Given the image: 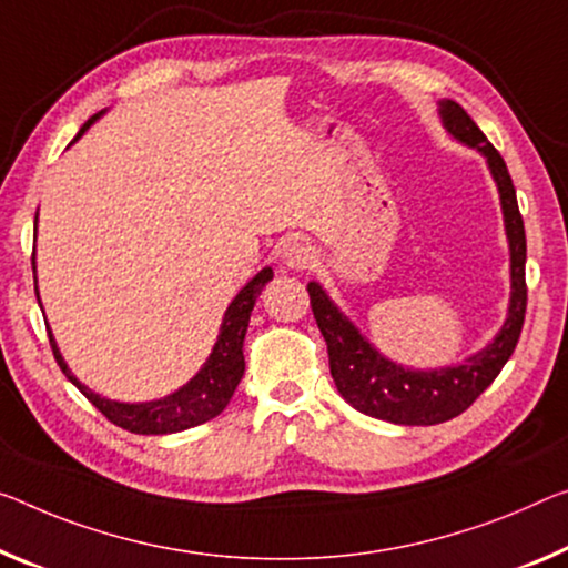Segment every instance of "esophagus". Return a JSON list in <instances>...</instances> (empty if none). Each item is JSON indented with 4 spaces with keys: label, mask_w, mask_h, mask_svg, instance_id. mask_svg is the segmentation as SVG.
Segmentation results:
<instances>
[{
    "label": "esophagus",
    "mask_w": 568,
    "mask_h": 568,
    "mask_svg": "<svg viewBox=\"0 0 568 568\" xmlns=\"http://www.w3.org/2000/svg\"><path fill=\"white\" fill-rule=\"evenodd\" d=\"M317 258H320L317 248L310 246V243H304V241H294L284 248V264L290 268H300V272H304V268H312L314 264H317Z\"/></svg>",
    "instance_id": "34e87169"
}]
</instances>
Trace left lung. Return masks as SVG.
Segmentation results:
<instances>
[{"instance_id":"1","label":"left lung","mask_w":568,"mask_h":568,"mask_svg":"<svg viewBox=\"0 0 568 568\" xmlns=\"http://www.w3.org/2000/svg\"><path fill=\"white\" fill-rule=\"evenodd\" d=\"M442 119L449 134H455L459 142L469 146H477L487 156L497 190H500L505 231H508L510 241L513 296L508 322L503 325L500 335L495 337V343L485 347L483 353L469 357L465 365H455V368L432 373L406 371L375 353L365 343V337L327 300L320 284H307L312 314L327 343L329 373H333L339 394L361 414L406 426L442 424L467 412L479 398V394L497 378V373L503 371V365L508 363V357L516 351L528 304L526 229H523L516 187H513L505 160L487 142V136L479 132V126L469 119V113L459 103L442 101Z\"/></svg>"}]
</instances>
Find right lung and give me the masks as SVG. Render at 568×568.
Segmentation results:
<instances>
[{
	"label": "right lung",
	"mask_w": 568,
	"mask_h": 568,
	"mask_svg": "<svg viewBox=\"0 0 568 568\" xmlns=\"http://www.w3.org/2000/svg\"><path fill=\"white\" fill-rule=\"evenodd\" d=\"M93 119L85 121L78 136L93 124ZM272 268H264V272H258L246 286H243L241 294L231 302L229 312H225L221 335H217L211 361L203 365V371H200L187 386H182L178 394L162 400H150V404H119V400L101 398L99 394H93V390H89L83 383H78L73 378L65 361L58 353L55 339L50 335L52 355H55L60 371L68 375V381L78 386V390H81V394L89 398L111 424L121 426V429L132 434H172L190 429V426L205 424L229 406L235 386L241 383L243 368H246V363H243V337H246L248 329L251 310H254L256 296L264 290L266 282H272Z\"/></svg>",
	"instance_id": "add662e5"
}]
</instances>
